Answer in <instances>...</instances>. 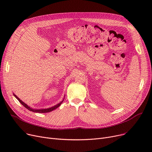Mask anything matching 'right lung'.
Returning a JSON list of instances; mask_svg holds the SVG:
<instances>
[{
  "label": "right lung",
  "instance_id": "add662e5",
  "mask_svg": "<svg viewBox=\"0 0 152 152\" xmlns=\"http://www.w3.org/2000/svg\"><path fill=\"white\" fill-rule=\"evenodd\" d=\"M13 95L16 97V99H17L26 108H27L28 110H29L31 111H33V112H36V113H48V112H50V111H52L54 110L55 109H56V108H57L58 107H59L60 106V105L61 104V103H62V102H63V100H64V99H63L61 102H60L59 103H58L57 105H55V106H53V107H52L49 108H45V109H34V108H31V107H29L28 105H27L25 103H24L22 100H21L17 96V95H15L14 94H13Z\"/></svg>",
  "mask_w": 152,
  "mask_h": 152
}]
</instances>
